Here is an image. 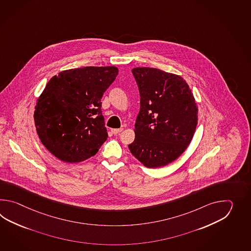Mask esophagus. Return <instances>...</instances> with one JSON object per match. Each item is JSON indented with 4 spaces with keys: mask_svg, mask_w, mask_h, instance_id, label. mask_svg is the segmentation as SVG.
Instances as JSON below:
<instances>
[{
    "mask_svg": "<svg viewBox=\"0 0 251 251\" xmlns=\"http://www.w3.org/2000/svg\"><path fill=\"white\" fill-rule=\"evenodd\" d=\"M122 131H123V128H118V129H112V130H111V132H112L115 135L118 134L119 133H121Z\"/></svg>",
    "mask_w": 251,
    "mask_h": 251,
    "instance_id": "esophagus-1",
    "label": "esophagus"
}]
</instances>
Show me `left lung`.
Instances as JSON below:
<instances>
[{"label":"left lung","mask_w":251,"mask_h":251,"mask_svg":"<svg viewBox=\"0 0 251 251\" xmlns=\"http://www.w3.org/2000/svg\"><path fill=\"white\" fill-rule=\"evenodd\" d=\"M132 72L141 107L128 148L147 168L168 165L187 150L196 131L198 109L192 91L179 75L151 67Z\"/></svg>","instance_id":"left-lung-1"}]
</instances>
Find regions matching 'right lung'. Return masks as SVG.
Instances as JSON below:
<instances>
[{
    "instance_id": "1",
    "label": "right lung",
    "mask_w": 251,
    "mask_h": 251,
    "mask_svg": "<svg viewBox=\"0 0 251 251\" xmlns=\"http://www.w3.org/2000/svg\"><path fill=\"white\" fill-rule=\"evenodd\" d=\"M118 74L116 66H86L49 80L37 100L34 121L41 143L57 159L83 161L107 140L100 100Z\"/></svg>"
}]
</instances>
